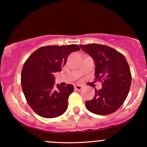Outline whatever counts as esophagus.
Returning a JSON list of instances; mask_svg holds the SVG:
<instances>
[{
    "label": "esophagus",
    "mask_w": 147,
    "mask_h": 147,
    "mask_svg": "<svg viewBox=\"0 0 147 147\" xmlns=\"http://www.w3.org/2000/svg\"><path fill=\"white\" fill-rule=\"evenodd\" d=\"M74 88H75V89L76 90H82V88H83V86L82 85H79V84H76V85H75V86H74Z\"/></svg>",
    "instance_id": "1"
}]
</instances>
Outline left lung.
I'll list each match as a JSON object with an SVG mask.
<instances>
[{"mask_svg":"<svg viewBox=\"0 0 147 147\" xmlns=\"http://www.w3.org/2000/svg\"><path fill=\"white\" fill-rule=\"evenodd\" d=\"M79 46L93 59L95 79L102 82V88L95 91L92 100L86 102V107L99 115L115 112L125 101L131 87V74L125 57L107 45L93 43Z\"/></svg>","mask_w":147,"mask_h":147,"instance_id":"obj_1","label":"left lung"}]
</instances>
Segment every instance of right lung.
<instances>
[{
    "instance_id": "right-lung-1",
    "label": "right lung",
    "mask_w": 147,
    "mask_h": 147,
    "mask_svg": "<svg viewBox=\"0 0 147 147\" xmlns=\"http://www.w3.org/2000/svg\"><path fill=\"white\" fill-rule=\"evenodd\" d=\"M80 50L77 45H48L34 51L25 61L21 86L27 102L37 115L45 118L61 115L68 108L72 84L55 88L54 74L61 71L70 53Z\"/></svg>"
}]
</instances>
